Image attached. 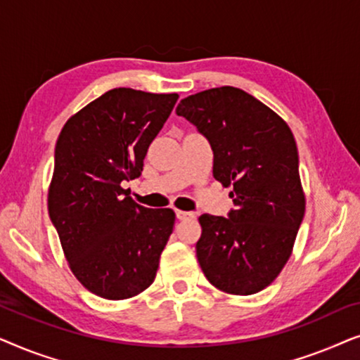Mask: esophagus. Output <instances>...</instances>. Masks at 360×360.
Masks as SVG:
<instances>
[{"label":"esophagus","mask_w":360,"mask_h":360,"mask_svg":"<svg viewBox=\"0 0 360 360\" xmlns=\"http://www.w3.org/2000/svg\"><path fill=\"white\" fill-rule=\"evenodd\" d=\"M176 218L179 219H190V218H195L193 213H190V211H181V210H176L175 211Z\"/></svg>","instance_id":"esophagus-1"}]
</instances>
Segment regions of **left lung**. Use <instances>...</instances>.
<instances>
[{"mask_svg": "<svg viewBox=\"0 0 360 360\" xmlns=\"http://www.w3.org/2000/svg\"><path fill=\"white\" fill-rule=\"evenodd\" d=\"M176 115L208 139L213 176L233 186L228 218L200 216V267L226 293H257L282 272L304 216L292 131L277 112L234 86L184 98Z\"/></svg>", "mask_w": 360, "mask_h": 360, "instance_id": "obj_1", "label": "left lung"}]
</instances>
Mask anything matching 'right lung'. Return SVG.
<instances>
[{
  "mask_svg": "<svg viewBox=\"0 0 360 360\" xmlns=\"http://www.w3.org/2000/svg\"><path fill=\"white\" fill-rule=\"evenodd\" d=\"M176 100L112 88L73 115L57 139L49 216L73 275L101 298L144 292L174 231V211L137 205L122 185L141 175Z\"/></svg>",
  "mask_w": 360,
  "mask_h": 360,
  "instance_id": "obj_1",
  "label": "right lung"
}]
</instances>
